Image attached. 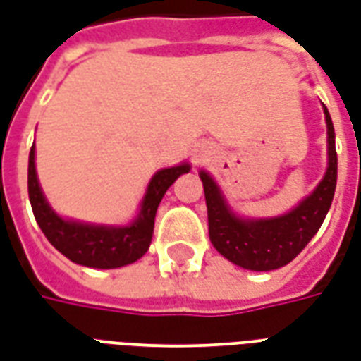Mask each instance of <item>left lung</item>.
I'll list each match as a JSON object with an SVG mask.
<instances>
[{"label":"left lung","instance_id":"8db88e82","mask_svg":"<svg viewBox=\"0 0 361 361\" xmlns=\"http://www.w3.org/2000/svg\"><path fill=\"white\" fill-rule=\"evenodd\" d=\"M327 122V154L329 166L316 191L306 197L295 210L268 220H241L231 212L220 189L207 172H201L208 210L210 243L229 262L245 269L269 271L287 266L322 228L337 188V151L335 130L329 111L323 106Z\"/></svg>","mask_w":361,"mask_h":361}]
</instances>
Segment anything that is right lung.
I'll return each mask as SVG.
<instances>
[{
	"label": "right lung",
	"instance_id": "1",
	"mask_svg": "<svg viewBox=\"0 0 361 361\" xmlns=\"http://www.w3.org/2000/svg\"><path fill=\"white\" fill-rule=\"evenodd\" d=\"M189 172V164L164 168L153 176L147 188L145 199L141 202L137 220L126 228H105V226H90L78 221H66L59 218L45 201L39 189L34 166V145L28 157V197H30L32 212L38 221L47 241L57 248L59 252L87 268L111 269L128 266L140 260L145 255L153 239L154 216L162 197L180 178L181 173Z\"/></svg>",
	"mask_w": 361,
	"mask_h": 361
}]
</instances>
